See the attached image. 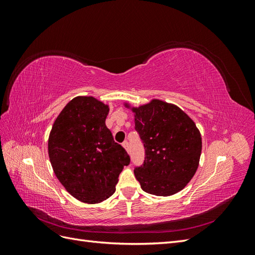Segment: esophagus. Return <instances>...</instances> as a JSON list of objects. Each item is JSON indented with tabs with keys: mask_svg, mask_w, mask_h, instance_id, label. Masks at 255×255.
<instances>
[{
	"mask_svg": "<svg viewBox=\"0 0 255 255\" xmlns=\"http://www.w3.org/2000/svg\"><path fill=\"white\" fill-rule=\"evenodd\" d=\"M122 146H123V148H125L128 152V148H129V144H128V141H125V142H123L122 143Z\"/></svg>",
	"mask_w": 255,
	"mask_h": 255,
	"instance_id": "esophagus-1",
	"label": "esophagus"
}]
</instances>
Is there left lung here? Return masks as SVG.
<instances>
[{
	"mask_svg": "<svg viewBox=\"0 0 255 255\" xmlns=\"http://www.w3.org/2000/svg\"><path fill=\"white\" fill-rule=\"evenodd\" d=\"M134 113L135 129L144 145L143 165L134 173L143 191L158 197L181 191L194 177L202 151V138L189 116L179 106L153 99Z\"/></svg>",
	"mask_w": 255,
	"mask_h": 255,
	"instance_id": "obj_1",
	"label": "left lung"
}]
</instances>
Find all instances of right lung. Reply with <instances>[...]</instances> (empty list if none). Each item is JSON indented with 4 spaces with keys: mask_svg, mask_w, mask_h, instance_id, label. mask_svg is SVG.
Here are the masks:
<instances>
[{
    "mask_svg": "<svg viewBox=\"0 0 255 255\" xmlns=\"http://www.w3.org/2000/svg\"><path fill=\"white\" fill-rule=\"evenodd\" d=\"M110 107L94 97H76L60 112L49 136L53 171L65 189L79 201H105L129 156L114 141L105 120Z\"/></svg>",
    "mask_w": 255,
    "mask_h": 255,
    "instance_id": "obj_1",
    "label": "right lung"
}]
</instances>
